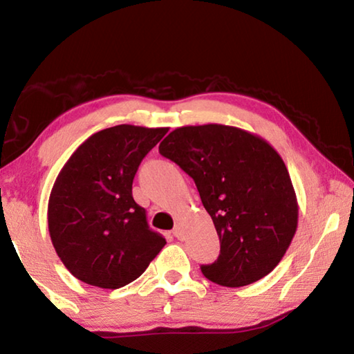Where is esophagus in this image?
Here are the masks:
<instances>
[{
	"label": "esophagus",
	"instance_id": "obj_1",
	"mask_svg": "<svg viewBox=\"0 0 354 354\" xmlns=\"http://www.w3.org/2000/svg\"><path fill=\"white\" fill-rule=\"evenodd\" d=\"M173 234H175V237H178V239H183V237H184V230H183V226L178 223V225L175 226V230H173Z\"/></svg>",
	"mask_w": 354,
	"mask_h": 354
}]
</instances>
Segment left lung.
Returning a JSON list of instances; mask_svg holds the SVG:
<instances>
[{
    "mask_svg": "<svg viewBox=\"0 0 354 354\" xmlns=\"http://www.w3.org/2000/svg\"><path fill=\"white\" fill-rule=\"evenodd\" d=\"M159 153L194 178L220 239V256L201 272L242 287L267 277L297 232L298 201L283 158L261 136L227 124L181 127Z\"/></svg>",
    "mask_w": 354,
    "mask_h": 354,
    "instance_id": "obj_1",
    "label": "left lung"
}]
</instances>
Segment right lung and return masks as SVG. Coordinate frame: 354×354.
Here are the masks:
<instances>
[{
    "label": "right lung",
    "instance_id": "right-lung-1",
    "mask_svg": "<svg viewBox=\"0 0 354 354\" xmlns=\"http://www.w3.org/2000/svg\"><path fill=\"white\" fill-rule=\"evenodd\" d=\"M167 131L134 124L98 131L59 171L48 200V231L62 263L82 283L127 286L165 247L133 198V179Z\"/></svg>",
    "mask_w": 354,
    "mask_h": 354
}]
</instances>
